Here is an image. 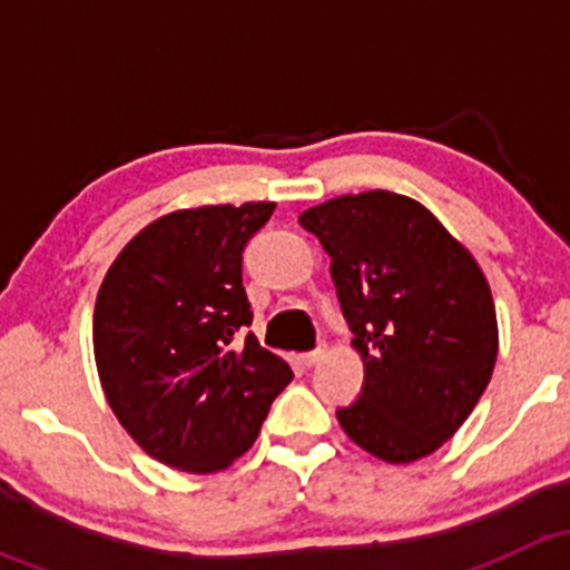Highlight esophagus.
Returning <instances> with one entry per match:
<instances>
[{"label":"esophagus","mask_w":570,"mask_h":570,"mask_svg":"<svg viewBox=\"0 0 570 570\" xmlns=\"http://www.w3.org/2000/svg\"><path fill=\"white\" fill-rule=\"evenodd\" d=\"M322 358H325V347H317V350H312V353H303L301 355L303 366H317Z\"/></svg>","instance_id":"obj_1"}]
</instances>
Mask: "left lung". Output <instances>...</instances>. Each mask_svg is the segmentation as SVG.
Returning a JSON list of instances; mask_svg holds the SVG:
<instances>
[{
  "mask_svg": "<svg viewBox=\"0 0 570 570\" xmlns=\"http://www.w3.org/2000/svg\"><path fill=\"white\" fill-rule=\"evenodd\" d=\"M331 256L342 314L364 361L344 433L386 463L439 450L474 411L497 364L491 286L433 212L405 195H338L301 215Z\"/></svg>",
  "mask_w": 570,
  "mask_h": 570,
  "instance_id": "obj_1",
  "label": "left lung"
}]
</instances>
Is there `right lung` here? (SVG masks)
<instances>
[{"label": "right lung", "instance_id": "add662e5", "mask_svg": "<svg viewBox=\"0 0 570 570\" xmlns=\"http://www.w3.org/2000/svg\"><path fill=\"white\" fill-rule=\"evenodd\" d=\"M273 200L178 209L142 228L107 269L94 353L107 402L159 463L189 474L228 469L250 450L292 381L248 333L243 250Z\"/></svg>", "mask_w": 570, "mask_h": 570}]
</instances>
